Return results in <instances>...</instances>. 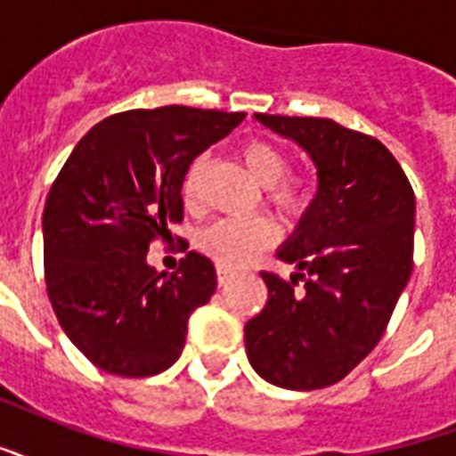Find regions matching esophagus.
<instances>
[{"mask_svg":"<svg viewBox=\"0 0 456 456\" xmlns=\"http://www.w3.org/2000/svg\"><path fill=\"white\" fill-rule=\"evenodd\" d=\"M232 277H234V270H229V267H222V265L217 267V284H220V287H224Z\"/></svg>","mask_w":456,"mask_h":456,"instance_id":"1","label":"esophagus"}]
</instances>
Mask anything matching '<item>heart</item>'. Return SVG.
<instances>
[{"label":"heart","instance_id":"obj_1","mask_svg":"<svg viewBox=\"0 0 456 456\" xmlns=\"http://www.w3.org/2000/svg\"><path fill=\"white\" fill-rule=\"evenodd\" d=\"M241 162L253 179L267 191V200L284 213H297L308 200V182L297 174H287V155L277 145L251 138L241 145ZM198 172L200 159L183 179V203L198 205ZM277 241V227L267 217L253 220H217L198 234V248L222 267H241L251 263L260 251Z\"/></svg>","mask_w":456,"mask_h":456}]
</instances>
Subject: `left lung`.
<instances>
[{
  "mask_svg": "<svg viewBox=\"0 0 456 456\" xmlns=\"http://www.w3.org/2000/svg\"><path fill=\"white\" fill-rule=\"evenodd\" d=\"M253 119L308 152L318 193L277 248L297 267L289 282L260 273L267 304L246 322V354L277 387L321 390L352 373L390 322L411 277L416 198L373 135L318 117Z\"/></svg>",
  "mask_w": 456,
  "mask_h": 456,
  "instance_id": "left-lung-1",
  "label": "left lung"
}]
</instances>
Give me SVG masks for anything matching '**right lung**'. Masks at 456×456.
Listing matches in <instances>:
<instances>
[{"label": "right lung", "instance_id": "obj_1", "mask_svg": "<svg viewBox=\"0 0 456 456\" xmlns=\"http://www.w3.org/2000/svg\"><path fill=\"white\" fill-rule=\"evenodd\" d=\"M243 117L182 104L114 114L83 135L52 183L47 297L66 337L104 373L148 378L182 356L191 313L217 287L213 260L189 251L167 274L145 256L183 220L191 162Z\"/></svg>", "mask_w": 456, "mask_h": 456}]
</instances>
